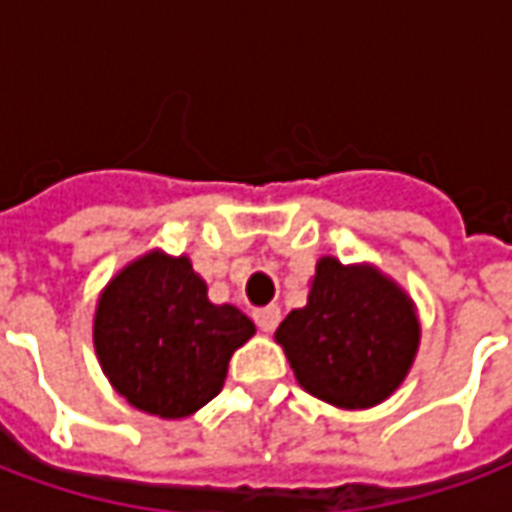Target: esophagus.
Instances as JSON below:
<instances>
[{"label": "esophagus", "mask_w": 512, "mask_h": 512, "mask_svg": "<svg viewBox=\"0 0 512 512\" xmlns=\"http://www.w3.org/2000/svg\"><path fill=\"white\" fill-rule=\"evenodd\" d=\"M279 318H282V312H279L277 304H268V307H263V310H255V321L257 326H260V332H266V334L274 332Z\"/></svg>", "instance_id": "obj_1"}]
</instances>
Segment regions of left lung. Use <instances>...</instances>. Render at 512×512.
Returning a JSON list of instances; mask_svg holds the SVG:
<instances>
[{"label":"left lung","mask_w":512,"mask_h":512,"mask_svg":"<svg viewBox=\"0 0 512 512\" xmlns=\"http://www.w3.org/2000/svg\"><path fill=\"white\" fill-rule=\"evenodd\" d=\"M414 299L373 263H315L307 304L290 310L274 340L312 397L348 411L384 403L419 351Z\"/></svg>","instance_id":"1"}]
</instances>
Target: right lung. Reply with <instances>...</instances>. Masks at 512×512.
I'll use <instances>...</instances> for the list:
<instances>
[{
  "mask_svg": "<svg viewBox=\"0 0 512 512\" xmlns=\"http://www.w3.org/2000/svg\"><path fill=\"white\" fill-rule=\"evenodd\" d=\"M255 337L233 304H213L186 255L150 249L106 282L93 315L98 365L134 408L183 419L222 392L230 356Z\"/></svg>",
  "mask_w": 512,
  "mask_h": 512,
  "instance_id": "obj_1",
  "label": "right lung"
}]
</instances>
